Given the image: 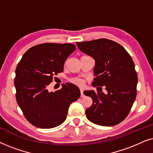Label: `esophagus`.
<instances>
[{
    "label": "esophagus",
    "instance_id": "34e87169",
    "mask_svg": "<svg viewBox=\"0 0 153 153\" xmlns=\"http://www.w3.org/2000/svg\"><path fill=\"white\" fill-rule=\"evenodd\" d=\"M80 92H81V97H84V95H83V90L81 88L80 89Z\"/></svg>",
    "mask_w": 153,
    "mask_h": 153
}]
</instances>
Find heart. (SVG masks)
Instances as JSON below:
<instances>
[{"label":"heart","mask_w":153,"mask_h":153,"mask_svg":"<svg viewBox=\"0 0 153 153\" xmlns=\"http://www.w3.org/2000/svg\"><path fill=\"white\" fill-rule=\"evenodd\" d=\"M72 83H75V84H76V85H82V83H83L82 81L80 80V79H73Z\"/></svg>","instance_id":"obj_1"}]
</instances>
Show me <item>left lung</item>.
I'll use <instances>...</instances> for the list:
<instances>
[{"instance_id":"obj_1","label":"left lung","mask_w":153,"mask_h":153,"mask_svg":"<svg viewBox=\"0 0 153 153\" xmlns=\"http://www.w3.org/2000/svg\"><path fill=\"white\" fill-rule=\"evenodd\" d=\"M81 51L95 61L93 85L97 92L85 91L93 100L85 111L88 119L101 126H114L124 120L137 96L138 77L131 56L118 43L107 39L76 42ZM106 90L101 92V87Z\"/></svg>"}]
</instances>
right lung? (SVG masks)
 Listing matches in <instances>:
<instances>
[{
    "mask_svg": "<svg viewBox=\"0 0 153 153\" xmlns=\"http://www.w3.org/2000/svg\"><path fill=\"white\" fill-rule=\"evenodd\" d=\"M76 49L72 44L45 43L29 49L15 70L16 98L25 118L34 126L49 129L65 120L69 106L81 95L76 85L66 83L49 92L53 75L63 72L69 56Z\"/></svg>",
    "mask_w": 153,
    "mask_h": 153,
    "instance_id": "obj_1",
    "label": "right lung"
}]
</instances>
